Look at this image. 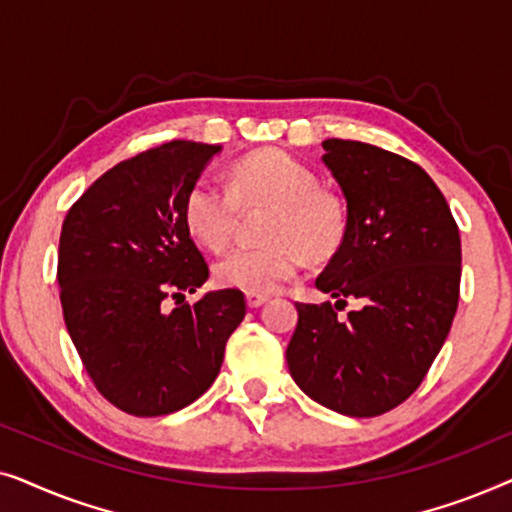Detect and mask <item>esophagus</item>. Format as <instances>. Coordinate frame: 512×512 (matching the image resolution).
<instances>
[{"mask_svg":"<svg viewBox=\"0 0 512 512\" xmlns=\"http://www.w3.org/2000/svg\"><path fill=\"white\" fill-rule=\"evenodd\" d=\"M263 303H268V296H265V293H247L249 307H261Z\"/></svg>","mask_w":512,"mask_h":512,"instance_id":"obj_1","label":"esophagus"}]
</instances>
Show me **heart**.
<instances>
[{
	"label": "heart",
	"instance_id": "heart-1",
	"mask_svg": "<svg viewBox=\"0 0 512 512\" xmlns=\"http://www.w3.org/2000/svg\"><path fill=\"white\" fill-rule=\"evenodd\" d=\"M230 186L212 177L195 179L184 198V221L195 240L223 249L235 233L240 205L270 202L263 247L228 251L214 265L221 286L247 293H272L298 275L307 258L326 261L345 237V207L333 193L321 191L317 174L291 153L256 151L237 160Z\"/></svg>",
	"mask_w": 512,
	"mask_h": 512
}]
</instances>
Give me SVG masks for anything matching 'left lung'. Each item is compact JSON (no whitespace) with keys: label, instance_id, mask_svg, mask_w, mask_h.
<instances>
[{"label":"left lung","instance_id":"obj_1","mask_svg":"<svg viewBox=\"0 0 512 512\" xmlns=\"http://www.w3.org/2000/svg\"><path fill=\"white\" fill-rule=\"evenodd\" d=\"M324 165L342 188L347 226L317 289L296 303L289 373L312 401L349 417L394 410L429 373L459 305L461 240L445 195L422 167L380 146L326 139ZM347 297L362 307L345 320Z\"/></svg>","mask_w":512,"mask_h":512}]
</instances>
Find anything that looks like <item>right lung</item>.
<instances>
[{
    "instance_id": "right-lung-1",
    "label": "right lung",
    "mask_w": 512,
    "mask_h": 512,
    "mask_svg": "<svg viewBox=\"0 0 512 512\" xmlns=\"http://www.w3.org/2000/svg\"><path fill=\"white\" fill-rule=\"evenodd\" d=\"M219 144L153 146L104 172L65 216L58 284L65 324L97 391L118 410L160 417L191 405L219 375L247 314L240 289L195 293L209 268L184 221V198Z\"/></svg>"
}]
</instances>
